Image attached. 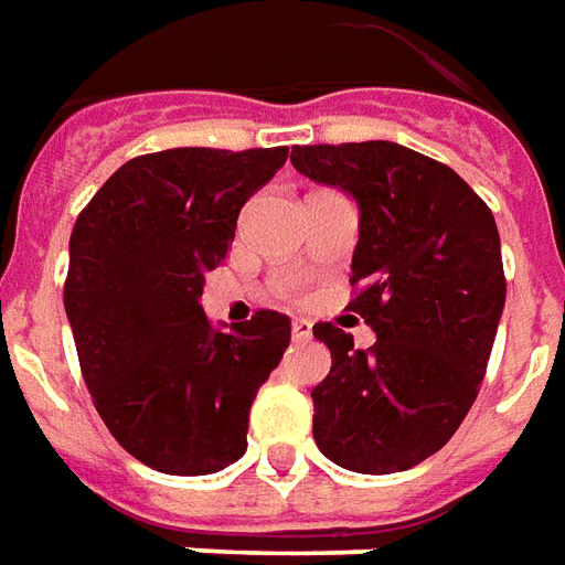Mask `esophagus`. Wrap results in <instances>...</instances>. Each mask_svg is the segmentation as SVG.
<instances>
[{
	"label": "esophagus",
	"instance_id": "obj_1",
	"mask_svg": "<svg viewBox=\"0 0 565 565\" xmlns=\"http://www.w3.org/2000/svg\"><path fill=\"white\" fill-rule=\"evenodd\" d=\"M310 332H313V326L307 320H295L291 322V334L298 338V341H305V338H310Z\"/></svg>",
	"mask_w": 565,
	"mask_h": 565
}]
</instances>
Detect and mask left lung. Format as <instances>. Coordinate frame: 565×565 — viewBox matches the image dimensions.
Wrapping results in <instances>:
<instances>
[{
    "label": "left lung",
    "mask_w": 565,
    "mask_h": 565,
    "mask_svg": "<svg viewBox=\"0 0 565 565\" xmlns=\"http://www.w3.org/2000/svg\"><path fill=\"white\" fill-rule=\"evenodd\" d=\"M291 166L360 205L348 310L369 350L317 322L332 369L313 387L320 452L356 473H396L439 452L480 394L504 310L495 217L449 166L391 141L307 143Z\"/></svg>",
    "instance_id": "obj_1"
}]
</instances>
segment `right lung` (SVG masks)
Instances as JSON below:
<instances>
[{
    "mask_svg": "<svg viewBox=\"0 0 565 565\" xmlns=\"http://www.w3.org/2000/svg\"><path fill=\"white\" fill-rule=\"evenodd\" d=\"M289 147H174L128 159L76 217L64 307L82 379L116 443L147 468L202 477L245 452L248 408L289 348V317L231 332L202 313L248 196Z\"/></svg>",
    "mask_w": 565,
    "mask_h": 565,
    "instance_id": "obj_1",
    "label": "right lung"
}]
</instances>
